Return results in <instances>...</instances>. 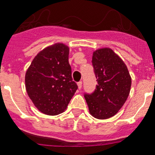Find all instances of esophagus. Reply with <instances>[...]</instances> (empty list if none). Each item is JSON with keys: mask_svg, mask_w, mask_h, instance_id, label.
<instances>
[{"mask_svg": "<svg viewBox=\"0 0 155 155\" xmlns=\"http://www.w3.org/2000/svg\"><path fill=\"white\" fill-rule=\"evenodd\" d=\"M78 87L79 89H81V87H82V81H79V82H78Z\"/></svg>", "mask_w": 155, "mask_h": 155, "instance_id": "34e87169", "label": "esophagus"}]
</instances>
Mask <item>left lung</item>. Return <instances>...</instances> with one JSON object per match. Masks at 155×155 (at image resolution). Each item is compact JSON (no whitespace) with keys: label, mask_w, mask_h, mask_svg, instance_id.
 Returning a JSON list of instances; mask_svg holds the SVG:
<instances>
[{"label":"left lung","mask_w":155,"mask_h":155,"mask_svg":"<svg viewBox=\"0 0 155 155\" xmlns=\"http://www.w3.org/2000/svg\"><path fill=\"white\" fill-rule=\"evenodd\" d=\"M92 62L98 85L92 94L85 95L89 113L99 120L111 118L128 97L131 75L121 58L108 47L96 50Z\"/></svg>","instance_id":"8db88e82"}]
</instances>
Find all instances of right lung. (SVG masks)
<instances>
[{
  "label": "right lung",
  "instance_id": "add662e5",
  "mask_svg": "<svg viewBox=\"0 0 155 155\" xmlns=\"http://www.w3.org/2000/svg\"><path fill=\"white\" fill-rule=\"evenodd\" d=\"M70 48L57 43L37 54L25 74L28 95L43 114L56 116L66 109L78 89L69 64Z\"/></svg>",
  "mask_w": 155,
  "mask_h": 155
}]
</instances>
